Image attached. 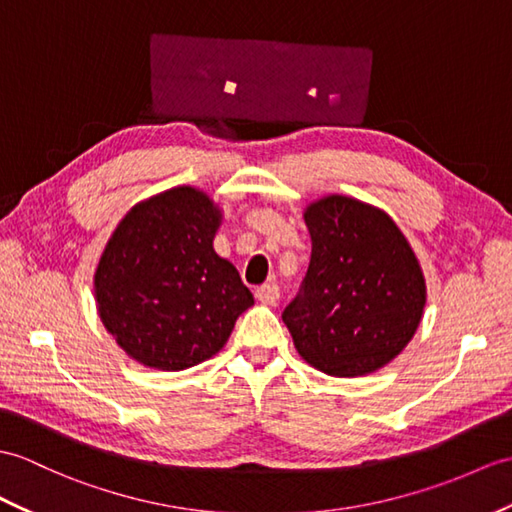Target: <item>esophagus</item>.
I'll return each instance as SVG.
<instances>
[{"instance_id":"34e87169","label":"esophagus","mask_w":512,"mask_h":512,"mask_svg":"<svg viewBox=\"0 0 512 512\" xmlns=\"http://www.w3.org/2000/svg\"><path fill=\"white\" fill-rule=\"evenodd\" d=\"M255 299L264 305H275L279 299V285L277 283H264L255 290Z\"/></svg>"}]
</instances>
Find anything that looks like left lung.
Returning <instances> with one entry per match:
<instances>
[{
	"label": "left lung",
	"instance_id": "left-lung-1",
	"mask_svg": "<svg viewBox=\"0 0 512 512\" xmlns=\"http://www.w3.org/2000/svg\"><path fill=\"white\" fill-rule=\"evenodd\" d=\"M310 268L283 310L296 351L334 377L375 373L406 349L425 307V279L382 209L327 196L303 213Z\"/></svg>",
	"mask_w": 512,
	"mask_h": 512
}]
</instances>
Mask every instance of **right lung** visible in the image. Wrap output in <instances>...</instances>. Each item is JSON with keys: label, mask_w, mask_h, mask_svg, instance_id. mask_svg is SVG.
Masks as SVG:
<instances>
[{"label": "right lung", "mask_w": 512, "mask_h": 512, "mask_svg": "<svg viewBox=\"0 0 512 512\" xmlns=\"http://www.w3.org/2000/svg\"><path fill=\"white\" fill-rule=\"evenodd\" d=\"M222 213L194 187L130 209L95 270L104 327L130 358L183 371L216 355L255 303L231 261L213 251Z\"/></svg>", "instance_id": "obj_1"}]
</instances>
